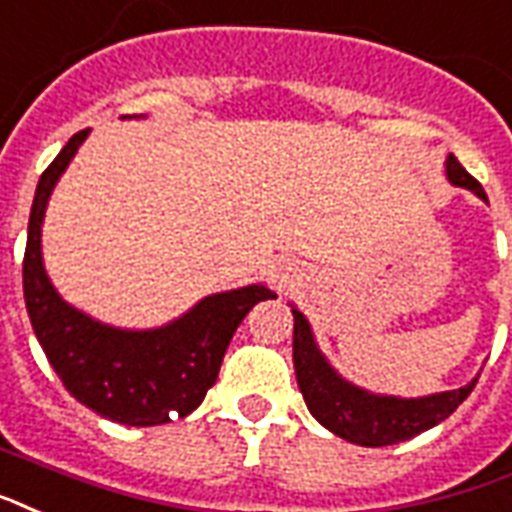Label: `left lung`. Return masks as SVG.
<instances>
[{
	"label": "left lung",
	"mask_w": 512,
	"mask_h": 512,
	"mask_svg": "<svg viewBox=\"0 0 512 512\" xmlns=\"http://www.w3.org/2000/svg\"><path fill=\"white\" fill-rule=\"evenodd\" d=\"M446 177L451 185L467 187L486 201L481 182L473 174H467V169L456 161L454 155H448ZM292 317H295L292 362H295V376H298V386L308 411L314 413V419L322 427L335 432L338 438L357 443V446L378 448L411 440L413 435H419L424 429L446 421L478 384V378H473L462 389H451V392L429 397H411V400L373 395L368 389L349 384L346 378L335 373L333 365L319 351L308 319L295 306H292Z\"/></svg>",
	"instance_id": "left-lung-1"
}]
</instances>
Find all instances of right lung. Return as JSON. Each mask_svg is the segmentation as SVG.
Returning a JSON list of instances; mask_svg holds the SVG:
<instances>
[{"label":"right lung","mask_w":512,"mask_h":512,"mask_svg":"<svg viewBox=\"0 0 512 512\" xmlns=\"http://www.w3.org/2000/svg\"><path fill=\"white\" fill-rule=\"evenodd\" d=\"M88 131L74 134L39 177L23 255V298L39 346L77 403L117 424L155 427L204 403L241 319L276 295L263 284L217 292L155 330L101 325L69 306L42 265V220L58 177Z\"/></svg>","instance_id":"right-lung-1"}]
</instances>
